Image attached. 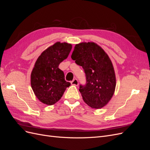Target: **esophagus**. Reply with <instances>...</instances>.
Here are the masks:
<instances>
[{"instance_id": "esophagus-1", "label": "esophagus", "mask_w": 150, "mask_h": 150, "mask_svg": "<svg viewBox=\"0 0 150 150\" xmlns=\"http://www.w3.org/2000/svg\"><path fill=\"white\" fill-rule=\"evenodd\" d=\"M72 85H74V86H78L79 85V81L77 79H74L71 82Z\"/></svg>"}]
</instances>
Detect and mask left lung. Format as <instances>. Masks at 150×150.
<instances>
[{"label":"left lung","instance_id":"obj_1","mask_svg":"<svg viewBox=\"0 0 150 150\" xmlns=\"http://www.w3.org/2000/svg\"><path fill=\"white\" fill-rule=\"evenodd\" d=\"M72 59L82 66L86 83L80 84L83 100L92 108H101L107 104L114 94L116 77L112 62L104 50L94 42L76 44Z\"/></svg>","mask_w":150,"mask_h":150}]
</instances>
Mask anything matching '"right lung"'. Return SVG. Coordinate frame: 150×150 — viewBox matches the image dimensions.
Segmentation results:
<instances>
[{
  "label": "right lung",
  "instance_id": "right-lung-1",
  "mask_svg": "<svg viewBox=\"0 0 150 150\" xmlns=\"http://www.w3.org/2000/svg\"><path fill=\"white\" fill-rule=\"evenodd\" d=\"M71 49L70 44L56 42L43 51L36 61L30 84L36 97L44 104H55L71 85L65 80L64 72L59 65L68 57Z\"/></svg>",
  "mask_w": 150,
  "mask_h": 150
}]
</instances>
